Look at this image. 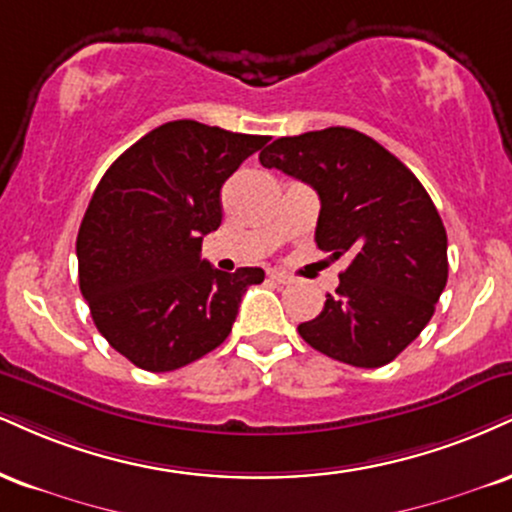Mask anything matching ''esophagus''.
<instances>
[{
  "label": "esophagus",
  "instance_id": "obj_1",
  "mask_svg": "<svg viewBox=\"0 0 512 512\" xmlns=\"http://www.w3.org/2000/svg\"><path fill=\"white\" fill-rule=\"evenodd\" d=\"M267 276H269V279H272V281L281 283V286H288V283H293V276H288V274H283V272H276V269H269Z\"/></svg>",
  "mask_w": 512,
  "mask_h": 512
}]
</instances>
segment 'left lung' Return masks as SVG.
<instances>
[{
	"label": "left lung",
	"instance_id": "8db88e82",
	"mask_svg": "<svg viewBox=\"0 0 512 512\" xmlns=\"http://www.w3.org/2000/svg\"><path fill=\"white\" fill-rule=\"evenodd\" d=\"M260 162L317 190V248L329 260L350 257L300 336L346 365H389L422 334L448 281V238L432 197L398 157L353 128L279 138Z\"/></svg>",
	"mask_w": 512,
	"mask_h": 512
}]
</instances>
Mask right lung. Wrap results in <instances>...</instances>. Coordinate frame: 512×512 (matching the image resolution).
<instances>
[{
    "label": "right lung",
    "instance_id": "add662e5",
    "mask_svg": "<svg viewBox=\"0 0 512 512\" xmlns=\"http://www.w3.org/2000/svg\"><path fill=\"white\" fill-rule=\"evenodd\" d=\"M190 119L128 147L80 221V293L109 346L147 372L200 360L231 334L260 267L219 272L200 257L221 224V186L267 143Z\"/></svg>",
    "mask_w": 512,
    "mask_h": 512
}]
</instances>
